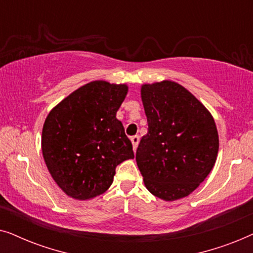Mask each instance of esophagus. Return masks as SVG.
Listing matches in <instances>:
<instances>
[{
	"label": "esophagus",
	"mask_w": 253,
	"mask_h": 253,
	"mask_svg": "<svg viewBox=\"0 0 253 253\" xmlns=\"http://www.w3.org/2000/svg\"><path fill=\"white\" fill-rule=\"evenodd\" d=\"M131 143H132V148H133V152H136L137 150V146H138V143H139V137L138 136H133L130 138Z\"/></svg>",
	"instance_id": "34e87169"
}]
</instances>
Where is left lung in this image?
<instances>
[{"label": "left lung", "mask_w": 253, "mask_h": 253, "mask_svg": "<svg viewBox=\"0 0 253 253\" xmlns=\"http://www.w3.org/2000/svg\"><path fill=\"white\" fill-rule=\"evenodd\" d=\"M141 101L148 130L136 152L144 184L166 202L184 198L215 165L219 134L212 114L171 81L144 84Z\"/></svg>", "instance_id": "obj_1"}]
</instances>
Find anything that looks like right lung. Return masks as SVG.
Here are the masks:
<instances>
[{"instance_id": "1", "label": "right lung", "mask_w": 253, "mask_h": 253, "mask_svg": "<svg viewBox=\"0 0 253 253\" xmlns=\"http://www.w3.org/2000/svg\"><path fill=\"white\" fill-rule=\"evenodd\" d=\"M126 84L94 81L57 103L44 120L43 160L65 195L88 200L112 185L117 165L133 159L132 144L116 113Z\"/></svg>"}]
</instances>
